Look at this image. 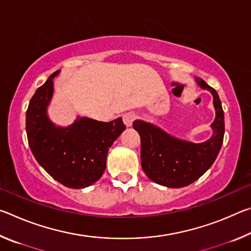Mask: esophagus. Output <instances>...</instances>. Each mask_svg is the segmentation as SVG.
<instances>
[{"instance_id": "esophagus-1", "label": "esophagus", "mask_w": 251, "mask_h": 251, "mask_svg": "<svg viewBox=\"0 0 251 251\" xmlns=\"http://www.w3.org/2000/svg\"><path fill=\"white\" fill-rule=\"evenodd\" d=\"M136 120V114L133 112H128V113H125L124 115H123V122H124V124L129 127L133 124V122Z\"/></svg>"}]
</instances>
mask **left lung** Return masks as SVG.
Wrapping results in <instances>:
<instances>
[{"label":"left lung","instance_id":"obj_1","mask_svg":"<svg viewBox=\"0 0 251 251\" xmlns=\"http://www.w3.org/2000/svg\"><path fill=\"white\" fill-rule=\"evenodd\" d=\"M203 90L214 96L216 118L211 124L214 134L208 141L194 144L174 138L158 127L143 121L133 123L141 136L142 168L147 177L157 184L180 188L188 186L202 176L214 163L222 148L225 121L222 101L217 92L205 80L197 78Z\"/></svg>","mask_w":251,"mask_h":251}]
</instances>
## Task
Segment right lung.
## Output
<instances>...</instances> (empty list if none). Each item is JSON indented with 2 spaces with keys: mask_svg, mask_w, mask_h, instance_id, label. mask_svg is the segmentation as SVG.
Instances as JSON below:
<instances>
[{
  "mask_svg": "<svg viewBox=\"0 0 251 251\" xmlns=\"http://www.w3.org/2000/svg\"><path fill=\"white\" fill-rule=\"evenodd\" d=\"M37 88L26 110V134L39 164L55 180L69 188H84L103 175L109 147L126 126L122 118L104 123L82 117L66 128L54 126L46 116L53 94V77Z\"/></svg>",
  "mask_w": 251,
  "mask_h": 251,
  "instance_id": "right-lung-1",
  "label": "right lung"
}]
</instances>
